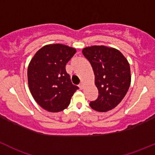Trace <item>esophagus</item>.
<instances>
[{
    "label": "esophagus",
    "mask_w": 155,
    "mask_h": 155,
    "mask_svg": "<svg viewBox=\"0 0 155 155\" xmlns=\"http://www.w3.org/2000/svg\"><path fill=\"white\" fill-rule=\"evenodd\" d=\"M79 88L81 89V90H82V89L84 88V84H83L82 82V83H80V84H79Z\"/></svg>",
    "instance_id": "1"
}]
</instances>
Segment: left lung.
I'll list each match as a JSON object with an SVG mask.
<instances>
[{"label":"left lung","mask_w":155,"mask_h":155,"mask_svg":"<svg viewBox=\"0 0 155 155\" xmlns=\"http://www.w3.org/2000/svg\"><path fill=\"white\" fill-rule=\"evenodd\" d=\"M82 53L90 61L95 76L98 98L90 106L99 112H106L123 100L131 84V70L128 60L118 50L106 46L84 48Z\"/></svg>","instance_id":"1"}]
</instances>
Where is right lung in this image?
I'll list each match as a JSON object with an SVG mask.
<instances>
[{
	"instance_id": "obj_1",
	"label": "right lung",
	"mask_w": 155,
	"mask_h": 155,
	"mask_svg": "<svg viewBox=\"0 0 155 155\" xmlns=\"http://www.w3.org/2000/svg\"><path fill=\"white\" fill-rule=\"evenodd\" d=\"M76 49L61 44L48 45L38 50L27 69L29 88L35 102L50 112L68 107L77 86L66 72L67 63Z\"/></svg>"
}]
</instances>
